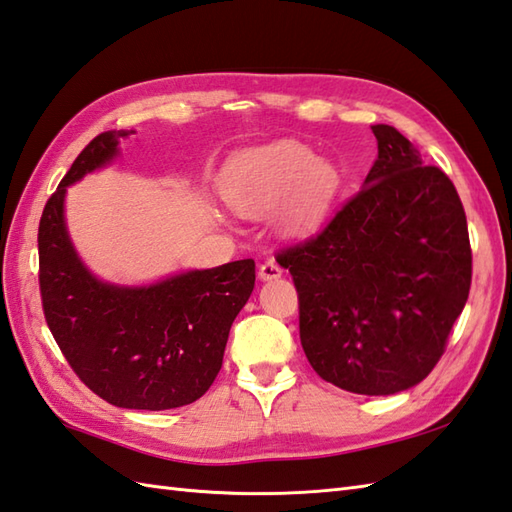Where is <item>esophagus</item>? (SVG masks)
Here are the masks:
<instances>
[{
	"label": "esophagus",
	"instance_id": "esophagus-1",
	"mask_svg": "<svg viewBox=\"0 0 512 512\" xmlns=\"http://www.w3.org/2000/svg\"><path fill=\"white\" fill-rule=\"evenodd\" d=\"M281 275H284V270H281L275 262H264L259 266V273H257V277L262 281H273V279H279Z\"/></svg>",
	"mask_w": 512,
	"mask_h": 512
}]
</instances>
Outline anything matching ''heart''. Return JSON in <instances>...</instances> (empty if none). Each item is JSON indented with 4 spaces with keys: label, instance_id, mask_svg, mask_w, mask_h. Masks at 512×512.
Here are the masks:
<instances>
[{
    "label": "heart",
    "instance_id": "obj_1",
    "mask_svg": "<svg viewBox=\"0 0 512 512\" xmlns=\"http://www.w3.org/2000/svg\"><path fill=\"white\" fill-rule=\"evenodd\" d=\"M341 191V171L297 140L246 147L226 162L222 193L239 213L279 209V228L292 237L317 233Z\"/></svg>",
    "mask_w": 512,
    "mask_h": 512
}]
</instances>
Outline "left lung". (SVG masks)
Segmentation results:
<instances>
[{
  "mask_svg": "<svg viewBox=\"0 0 512 512\" xmlns=\"http://www.w3.org/2000/svg\"><path fill=\"white\" fill-rule=\"evenodd\" d=\"M378 156L361 191L279 264L299 292V334L323 380L391 396L444 352L471 288V244L453 182L422 167L396 127L374 125Z\"/></svg>",
  "mask_w": 512,
  "mask_h": 512,
  "instance_id": "1",
  "label": "left lung"
}]
</instances>
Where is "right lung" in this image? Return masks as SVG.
Wrapping results in <instances>:
<instances>
[{
  "mask_svg": "<svg viewBox=\"0 0 512 512\" xmlns=\"http://www.w3.org/2000/svg\"><path fill=\"white\" fill-rule=\"evenodd\" d=\"M134 129L96 136L72 162L39 222L43 314L63 356L96 396L123 409L191 405L220 372L228 332L255 288V262L193 268L151 284L96 277L65 222L68 187L121 156Z\"/></svg>",
  "mask_w": 512,
  "mask_h": 512,
  "instance_id": "1",
  "label": "right lung"
}]
</instances>
